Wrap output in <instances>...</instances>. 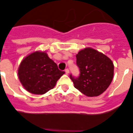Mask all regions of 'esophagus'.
<instances>
[{"mask_svg":"<svg viewBox=\"0 0 133 133\" xmlns=\"http://www.w3.org/2000/svg\"><path fill=\"white\" fill-rule=\"evenodd\" d=\"M65 74H66V75H68V74H69V69H65Z\"/></svg>","mask_w":133,"mask_h":133,"instance_id":"1","label":"esophagus"}]
</instances>
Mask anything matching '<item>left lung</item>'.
<instances>
[{"instance_id":"obj_1","label":"left lung","mask_w":133,"mask_h":133,"mask_svg":"<svg viewBox=\"0 0 133 133\" xmlns=\"http://www.w3.org/2000/svg\"><path fill=\"white\" fill-rule=\"evenodd\" d=\"M80 75H70L74 87L89 97L102 95L108 88L114 77L112 61L103 53L92 48L81 50L76 55Z\"/></svg>"}]
</instances>
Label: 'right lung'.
<instances>
[{"label": "right lung", "mask_w": 133, "mask_h": 133, "mask_svg": "<svg viewBox=\"0 0 133 133\" xmlns=\"http://www.w3.org/2000/svg\"><path fill=\"white\" fill-rule=\"evenodd\" d=\"M65 74L45 52L36 51L21 62L18 74L19 81L27 91L34 95H44L55 87Z\"/></svg>", "instance_id": "add662e5"}]
</instances>
